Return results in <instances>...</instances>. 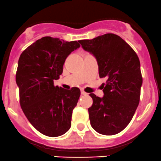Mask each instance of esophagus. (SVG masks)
Segmentation results:
<instances>
[{"label": "esophagus", "mask_w": 161, "mask_h": 161, "mask_svg": "<svg viewBox=\"0 0 161 161\" xmlns=\"http://www.w3.org/2000/svg\"><path fill=\"white\" fill-rule=\"evenodd\" d=\"M80 93H81V94H82V95H86V94H87V93H86L85 92H84V91H83V90L80 91Z\"/></svg>", "instance_id": "esophagus-1"}]
</instances>
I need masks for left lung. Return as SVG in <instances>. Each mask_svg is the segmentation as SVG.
I'll return each mask as SVG.
<instances>
[{
	"instance_id": "1",
	"label": "left lung",
	"mask_w": 161,
	"mask_h": 161,
	"mask_svg": "<svg viewBox=\"0 0 161 161\" xmlns=\"http://www.w3.org/2000/svg\"><path fill=\"white\" fill-rule=\"evenodd\" d=\"M83 49L95 57L104 96L90 94L91 125L102 135H115L130 123L138 107L142 84L140 63L135 51L119 36L108 33L80 40Z\"/></svg>"
}]
</instances>
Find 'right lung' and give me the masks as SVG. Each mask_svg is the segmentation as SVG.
<instances>
[{
  "label": "right lung",
  "mask_w": 161,
  "mask_h": 161,
  "mask_svg": "<svg viewBox=\"0 0 161 161\" xmlns=\"http://www.w3.org/2000/svg\"><path fill=\"white\" fill-rule=\"evenodd\" d=\"M77 41L66 42L46 36L29 46L20 56L16 73L20 105L29 122L50 137L64 135L71 126V117L80 95V89L54 86Z\"/></svg>",
  "instance_id": "obj_1"
}]
</instances>
